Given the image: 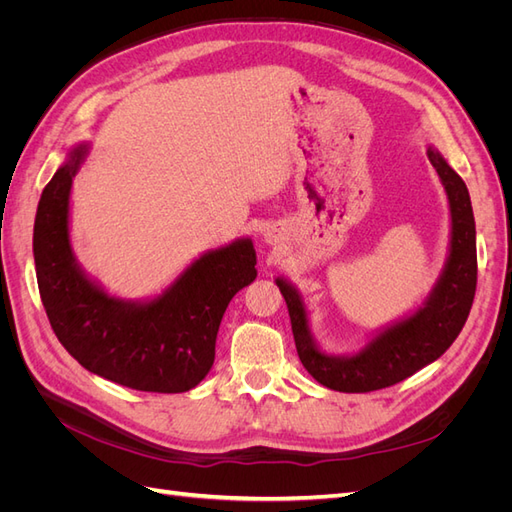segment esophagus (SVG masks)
<instances>
[{"label": "esophagus", "instance_id": "obj_1", "mask_svg": "<svg viewBox=\"0 0 512 512\" xmlns=\"http://www.w3.org/2000/svg\"><path fill=\"white\" fill-rule=\"evenodd\" d=\"M265 239H267V243H271V245H275V243H280V230L277 228H269L267 232H265Z\"/></svg>", "mask_w": 512, "mask_h": 512}]
</instances>
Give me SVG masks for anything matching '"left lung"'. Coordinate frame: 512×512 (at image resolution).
Segmentation results:
<instances>
[{
  "mask_svg": "<svg viewBox=\"0 0 512 512\" xmlns=\"http://www.w3.org/2000/svg\"><path fill=\"white\" fill-rule=\"evenodd\" d=\"M427 158L444 185L451 211V239L440 277L412 314L386 324L352 354L324 352L309 329L301 292L284 277L275 284L284 294L294 344L303 367L322 386L342 393H369L410 378L451 348L468 320L476 292V226L466 183L448 166L438 149Z\"/></svg>",
  "mask_w": 512,
  "mask_h": 512,
  "instance_id": "1",
  "label": "left lung"
}]
</instances>
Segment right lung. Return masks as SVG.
I'll list each match as a JSON object with an SVG mask.
<instances>
[{"instance_id":"1","label":"right lung","mask_w":512,"mask_h":512,"mask_svg":"<svg viewBox=\"0 0 512 512\" xmlns=\"http://www.w3.org/2000/svg\"><path fill=\"white\" fill-rule=\"evenodd\" d=\"M89 143L68 151L42 190L34 222V260L51 327L91 374L147 393H185L215 359V337L230 299L256 280L250 237L198 256L153 299L108 294L83 271L70 243V192Z\"/></svg>"}]
</instances>
